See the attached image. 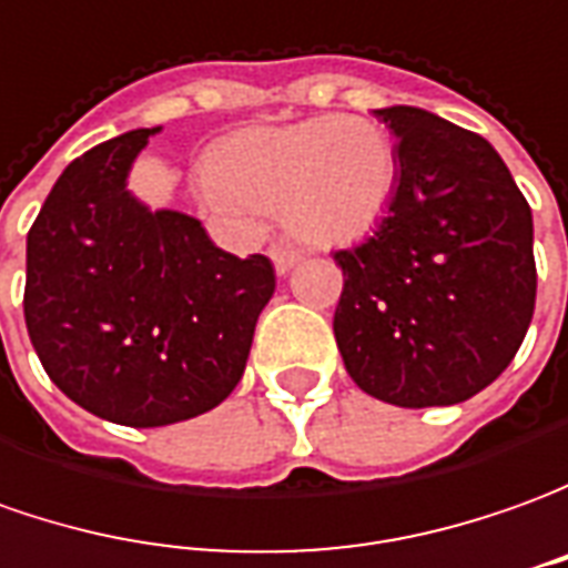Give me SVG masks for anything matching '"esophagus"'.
Segmentation results:
<instances>
[{
	"instance_id": "obj_1",
	"label": "esophagus",
	"mask_w": 568,
	"mask_h": 568,
	"mask_svg": "<svg viewBox=\"0 0 568 568\" xmlns=\"http://www.w3.org/2000/svg\"><path fill=\"white\" fill-rule=\"evenodd\" d=\"M270 261H273L276 273H288L301 261V254L288 245H270Z\"/></svg>"
}]
</instances>
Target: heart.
Here are the masks:
<instances>
[{
    "instance_id": "obj_1",
    "label": "heart",
    "mask_w": 568,
    "mask_h": 568,
    "mask_svg": "<svg viewBox=\"0 0 568 568\" xmlns=\"http://www.w3.org/2000/svg\"><path fill=\"white\" fill-rule=\"evenodd\" d=\"M226 202L283 211L304 245H354L379 230L397 192V149L388 130L366 118L248 130L220 142L204 164Z\"/></svg>"
}]
</instances>
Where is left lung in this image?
Here are the masks:
<instances>
[{"instance_id": "left-lung-1", "label": "left lung", "mask_w": 568, "mask_h": 568, "mask_svg": "<svg viewBox=\"0 0 568 568\" xmlns=\"http://www.w3.org/2000/svg\"><path fill=\"white\" fill-rule=\"evenodd\" d=\"M397 139L388 217L335 252L348 376L395 407H447L510 366L535 314L531 207L488 139L423 108H379Z\"/></svg>"}]
</instances>
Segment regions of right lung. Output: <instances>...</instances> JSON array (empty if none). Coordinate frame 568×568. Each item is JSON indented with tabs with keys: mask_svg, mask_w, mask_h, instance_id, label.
<instances>
[{
	"mask_svg": "<svg viewBox=\"0 0 568 568\" xmlns=\"http://www.w3.org/2000/svg\"><path fill=\"white\" fill-rule=\"evenodd\" d=\"M154 130L71 161L27 233L24 320L42 369L83 410L154 429L233 392L273 298L264 254L223 252L180 211H149L126 173Z\"/></svg>",
	"mask_w": 568,
	"mask_h": 568,
	"instance_id": "add662e5",
	"label": "right lung"
}]
</instances>
